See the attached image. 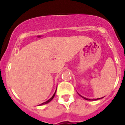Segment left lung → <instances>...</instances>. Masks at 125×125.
Returning <instances> with one entry per match:
<instances>
[{
	"instance_id": "8db88e82",
	"label": "left lung",
	"mask_w": 125,
	"mask_h": 125,
	"mask_svg": "<svg viewBox=\"0 0 125 125\" xmlns=\"http://www.w3.org/2000/svg\"><path fill=\"white\" fill-rule=\"evenodd\" d=\"M79 95H80V96H81L82 97H83V98L84 99H85V100H93V99H87V98H85V97H83V96H82V95H80V94H79ZM102 98L103 97H102V98H99V99H94V100H99V99H102Z\"/></svg>"
}]
</instances>
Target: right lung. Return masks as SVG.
<instances>
[{
  "label": "right lung",
  "mask_w": 125,
  "mask_h": 125,
  "mask_svg": "<svg viewBox=\"0 0 125 125\" xmlns=\"http://www.w3.org/2000/svg\"><path fill=\"white\" fill-rule=\"evenodd\" d=\"M56 90H57V89H56ZM55 93H56V91H55V93H54V94H53V95H52V97H51V99H49L48 100H47V101H46V102H43V103H41V104H39V105H43V104H46V103H48L49 102H51V100H52V99H53V98L54 97V96H55Z\"/></svg>",
  "instance_id": "right-lung-1"
}]
</instances>
